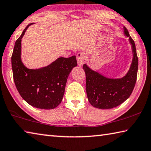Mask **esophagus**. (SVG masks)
Here are the masks:
<instances>
[{
    "instance_id": "esophagus-1",
    "label": "esophagus",
    "mask_w": 151,
    "mask_h": 151,
    "mask_svg": "<svg viewBox=\"0 0 151 151\" xmlns=\"http://www.w3.org/2000/svg\"><path fill=\"white\" fill-rule=\"evenodd\" d=\"M76 59H77L78 65L79 66H82L84 64L85 60V54L83 52L78 53L76 55Z\"/></svg>"
}]
</instances>
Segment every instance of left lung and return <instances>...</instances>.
<instances>
[{
	"label": "left lung",
	"instance_id": "8db88e82",
	"mask_svg": "<svg viewBox=\"0 0 151 151\" xmlns=\"http://www.w3.org/2000/svg\"><path fill=\"white\" fill-rule=\"evenodd\" d=\"M124 33L129 37L132 45L133 58L130 69L124 77L119 79L108 78L83 65L86 75V90L89 102L100 109H111L124 102L130 96L136 83L138 70V57L135 44L127 29Z\"/></svg>",
	"mask_w": 151,
	"mask_h": 151
}]
</instances>
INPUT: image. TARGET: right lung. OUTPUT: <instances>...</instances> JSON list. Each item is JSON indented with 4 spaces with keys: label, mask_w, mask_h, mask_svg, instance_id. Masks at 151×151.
<instances>
[{
    "label": "right lung",
    "mask_w": 151,
    "mask_h": 151,
    "mask_svg": "<svg viewBox=\"0 0 151 151\" xmlns=\"http://www.w3.org/2000/svg\"><path fill=\"white\" fill-rule=\"evenodd\" d=\"M16 41L11 57L13 78L19 94L29 105L37 108H56L63 97L68 76L77 65L76 56L60 57L47 67L28 69L20 59L21 40L29 25Z\"/></svg>",
    "instance_id": "right-lung-1"
}]
</instances>
